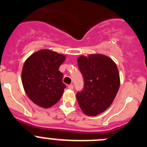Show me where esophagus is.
I'll return each instance as SVG.
<instances>
[{
    "label": "esophagus",
    "instance_id": "esophagus-1",
    "mask_svg": "<svg viewBox=\"0 0 147 147\" xmlns=\"http://www.w3.org/2000/svg\"><path fill=\"white\" fill-rule=\"evenodd\" d=\"M67 88H69V89L72 90V89H74V85H73L72 84H71V85H69L68 86H67Z\"/></svg>",
    "mask_w": 147,
    "mask_h": 147
}]
</instances>
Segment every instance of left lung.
<instances>
[{
	"mask_svg": "<svg viewBox=\"0 0 147 147\" xmlns=\"http://www.w3.org/2000/svg\"><path fill=\"white\" fill-rule=\"evenodd\" d=\"M78 66L84 78V88L76 93L80 108L88 115L102 113L113 102L120 86L119 70L112 59L103 54L80 56Z\"/></svg>",
	"mask_w": 147,
	"mask_h": 147,
	"instance_id": "obj_1",
	"label": "left lung"
}]
</instances>
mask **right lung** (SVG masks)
<instances>
[{"label":"right lung","instance_id":"obj_1","mask_svg":"<svg viewBox=\"0 0 147 147\" xmlns=\"http://www.w3.org/2000/svg\"><path fill=\"white\" fill-rule=\"evenodd\" d=\"M65 56L49 49L34 53L26 60L22 70L23 86L28 98L37 105L49 108L62 97L66 85L59 66Z\"/></svg>","mask_w":147,"mask_h":147}]
</instances>
